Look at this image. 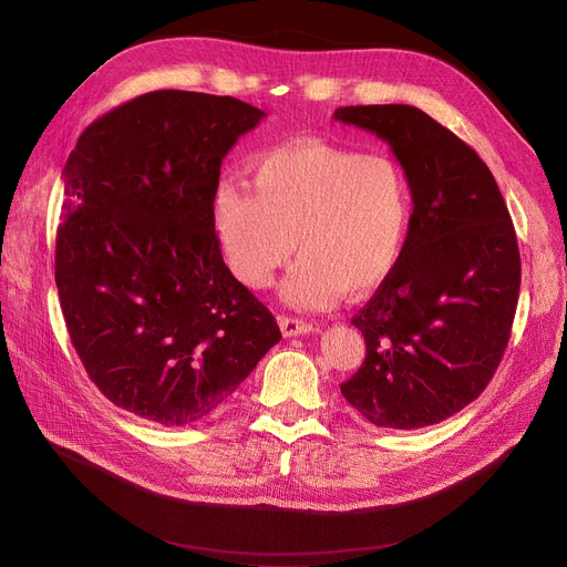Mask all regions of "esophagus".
<instances>
[{"label": "esophagus", "mask_w": 567, "mask_h": 567, "mask_svg": "<svg viewBox=\"0 0 567 567\" xmlns=\"http://www.w3.org/2000/svg\"><path fill=\"white\" fill-rule=\"evenodd\" d=\"M278 324H280V331L285 336H303V333H312L315 331V327L310 322H306V319H299V317L282 315L278 319Z\"/></svg>", "instance_id": "obj_1"}]
</instances>
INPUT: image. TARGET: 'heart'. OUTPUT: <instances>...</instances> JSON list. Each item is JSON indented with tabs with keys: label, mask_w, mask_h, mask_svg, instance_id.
<instances>
[{
	"label": "heart",
	"mask_w": 567,
	"mask_h": 567,
	"mask_svg": "<svg viewBox=\"0 0 567 567\" xmlns=\"http://www.w3.org/2000/svg\"><path fill=\"white\" fill-rule=\"evenodd\" d=\"M248 168L252 192L223 181L210 199L217 238L240 285L270 287L297 248L282 301L322 310L342 291H373L396 266L412 202L391 157L297 143L255 157Z\"/></svg>",
	"instance_id": "obj_1"
}]
</instances>
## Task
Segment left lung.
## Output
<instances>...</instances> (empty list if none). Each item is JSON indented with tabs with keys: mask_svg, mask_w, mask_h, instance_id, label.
Listing matches in <instances>:
<instances>
[{
	"mask_svg": "<svg viewBox=\"0 0 567 567\" xmlns=\"http://www.w3.org/2000/svg\"><path fill=\"white\" fill-rule=\"evenodd\" d=\"M333 120L389 143L414 204L396 266L352 317L365 359L340 391L375 426H431L480 396L507 348L522 285L512 217L480 155L424 111L342 106Z\"/></svg>",
	"mask_w": 567,
	"mask_h": 567,
	"instance_id": "1",
	"label": "left lung"
}]
</instances>
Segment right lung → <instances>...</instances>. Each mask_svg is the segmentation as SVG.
<instances>
[{
    "mask_svg": "<svg viewBox=\"0 0 567 567\" xmlns=\"http://www.w3.org/2000/svg\"><path fill=\"white\" fill-rule=\"evenodd\" d=\"M264 115L234 96L147 92L94 120L66 159V331L90 380L141 420H204L282 338L227 268L210 208L223 159Z\"/></svg>",
    "mask_w": 567,
    "mask_h": 567,
    "instance_id": "add662e5",
    "label": "right lung"
}]
</instances>
